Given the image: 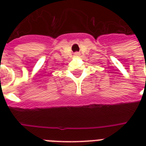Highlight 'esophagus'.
Returning <instances> with one entry per match:
<instances>
[{"label": "esophagus", "mask_w": 146, "mask_h": 146, "mask_svg": "<svg viewBox=\"0 0 146 146\" xmlns=\"http://www.w3.org/2000/svg\"><path fill=\"white\" fill-rule=\"evenodd\" d=\"M79 54H80L79 53H76V54H75V55H79Z\"/></svg>", "instance_id": "34e87169"}]
</instances>
